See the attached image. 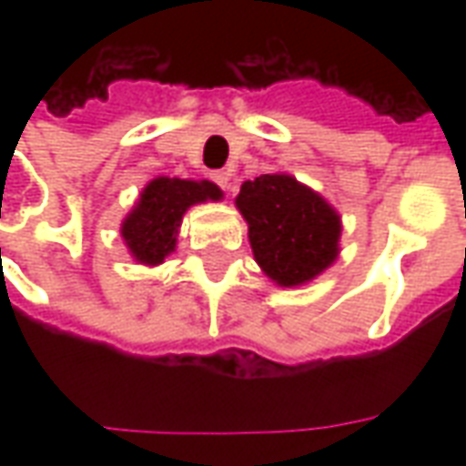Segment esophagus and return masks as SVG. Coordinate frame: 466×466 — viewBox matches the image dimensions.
Instances as JSON below:
<instances>
[{
    "label": "esophagus",
    "instance_id": "esophagus-1",
    "mask_svg": "<svg viewBox=\"0 0 466 466\" xmlns=\"http://www.w3.org/2000/svg\"><path fill=\"white\" fill-rule=\"evenodd\" d=\"M212 179L219 184L222 189H229V187H232V174H229V172H214Z\"/></svg>",
    "mask_w": 466,
    "mask_h": 466
}]
</instances>
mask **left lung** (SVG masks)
<instances>
[{
    "label": "left lung",
    "instance_id": "obj_1",
    "mask_svg": "<svg viewBox=\"0 0 466 466\" xmlns=\"http://www.w3.org/2000/svg\"><path fill=\"white\" fill-rule=\"evenodd\" d=\"M237 207L249 224L254 259L277 284L309 282L337 259L339 214L289 174L244 182Z\"/></svg>",
    "mask_w": 466,
    "mask_h": 466
}]
</instances>
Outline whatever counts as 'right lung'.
<instances>
[{"instance_id": "add662e5", "label": "right lung", "mask_w": 466, "mask_h": 466, "mask_svg": "<svg viewBox=\"0 0 466 466\" xmlns=\"http://www.w3.org/2000/svg\"><path fill=\"white\" fill-rule=\"evenodd\" d=\"M219 197L222 192L212 182L159 177L147 184L137 207L122 224V237L134 259L142 264H162L164 257L174 252L184 212L192 204Z\"/></svg>"}]
</instances>
